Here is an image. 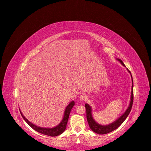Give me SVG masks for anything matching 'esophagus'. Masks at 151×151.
Masks as SVG:
<instances>
[{"label": "esophagus", "mask_w": 151, "mask_h": 151, "mask_svg": "<svg viewBox=\"0 0 151 151\" xmlns=\"http://www.w3.org/2000/svg\"><path fill=\"white\" fill-rule=\"evenodd\" d=\"M80 99L81 100H83V101H86L87 100V97H86V95L82 94V95H81V96H80Z\"/></svg>", "instance_id": "1"}]
</instances>
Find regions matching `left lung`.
Segmentation results:
<instances>
[{
	"mask_svg": "<svg viewBox=\"0 0 151 151\" xmlns=\"http://www.w3.org/2000/svg\"><path fill=\"white\" fill-rule=\"evenodd\" d=\"M117 60L119 61L122 64L125 66L124 63L122 61V60L117 59ZM130 72V71H129ZM131 74V73H130ZM131 99H130V105L127 109L126 110V111L116 121L113 122L109 125H101L99 124H97L96 121L93 120V119L92 116V110L91 106L88 104H85V107L86 109V117H87V120H88L89 127L95 133L100 134H106L109 132H111L113 130H116L119 127L123 122L126 119V118L127 117L129 116L130 111L132 109V107L133 105V79H132V93H131Z\"/></svg>",
	"mask_w": 151,
	"mask_h": 151,
	"instance_id": "obj_1",
	"label": "left lung"
}]
</instances>
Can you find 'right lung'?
Wrapping results in <instances>:
<instances>
[{
  "label": "right lung",
  "mask_w": 151,
  "mask_h": 151,
  "mask_svg": "<svg viewBox=\"0 0 151 151\" xmlns=\"http://www.w3.org/2000/svg\"><path fill=\"white\" fill-rule=\"evenodd\" d=\"M74 105H75V102H74V101H72L66 108V109L65 110L64 116H63V118L62 119V122L58 126L55 127L54 128H51V129L42 128V127H40L36 126L35 125L29 122L27 119L23 116V114H22V113L21 111H20V113H21V114L22 118L24 119V121L35 131L40 133H42L43 134H45V135L50 136V137H56V136H58V135H59V134H62L63 132L65 131V130L66 129L67 124V122L68 120V117H69L70 111Z\"/></svg>",
  "instance_id": "1"
}]
</instances>
